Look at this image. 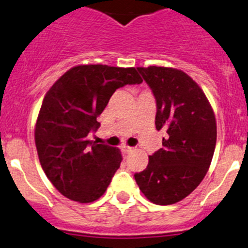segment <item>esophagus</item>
Segmentation results:
<instances>
[{
	"label": "esophagus",
	"instance_id": "1",
	"mask_svg": "<svg viewBox=\"0 0 248 248\" xmlns=\"http://www.w3.org/2000/svg\"><path fill=\"white\" fill-rule=\"evenodd\" d=\"M121 149H122V151L124 152V154H129V152H132L134 150L133 147H131V146H122Z\"/></svg>",
	"mask_w": 248,
	"mask_h": 248
}]
</instances>
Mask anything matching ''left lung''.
Returning <instances> with one entry per match:
<instances>
[{
	"mask_svg": "<svg viewBox=\"0 0 248 248\" xmlns=\"http://www.w3.org/2000/svg\"><path fill=\"white\" fill-rule=\"evenodd\" d=\"M137 69L156 101L157 131L167 136L134 179L150 202L175 204L206 175L216 146V120L204 92L186 73L155 66Z\"/></svg>",
	"mask_w": 248,
	"mask_h": 248,
	"instance_id": "obj_1",
	"label": "left lung"
}]
</instances>
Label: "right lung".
<instances>
[{
  "label": "right lung",
  "mask_w": 248,
  "mask_h": 248,
  "mask_svg": "<svg viewBox=\"0 0 248 248\" xmlns=\"http://www.w3.org/2000/svg\"><path fill=\"white\" fill-rule=\"evenodd\" d=\"M136 68L78 66L46 92L34 131L39 162L57 191L79 202L97 201L120 168L115 147L90 141L97 117L120 87L141 84Z\"/></svg>",
  "instance_id": "right-lung-1"
}]
</instances>
